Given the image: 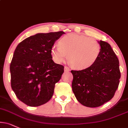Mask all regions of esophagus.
<instances>
[{"label": "esophagus", "instance_id": "obj_1", "mask_svg": "<svg viewBox=\"0 0 128 128\" xmlns=\"http://www.w3.org/2000/svg\"><path fill=\"white\" fill-rule=\"evenodd\" d=\"M64 72H69L70 71V69H69V68H68V66H64Z\"/></svg>", "mask_w": 128, "mask_h": 128}]
</instances>
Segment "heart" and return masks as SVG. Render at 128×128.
<instances>
[{"label": "heart", "instance_id": "heart-1", "mask_svg": "<svg viewBox=\"0 0 128 128\" xmlns=\"http://www.w3.org/2000/svg\"><path fill=\"white\" fill-rule=\"evenodd\" d=\"M101 46L95 39L76 34L64 36L59 45H53L50 50L52 59L60 64L67 58L74 68L83 70L91 67L97 60Z\"/></svg>", "mask_w": 128, "mask_h": 128}]
</instances>
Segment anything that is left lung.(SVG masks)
Here are the masks:
<instances>
[{"label": "left lung", "instance_id": "1", "mask_svg": "<svg viewBox=\"0 0 128 128\" xmlns=\"http://www.w3.org/2000/svg\"><path fill=\"white\" fill-rule=\"evenodd\" d=\"M101 53L91 67L81 70H71L72 88L81 104L97 108L111 100L118 89L120 78L119 62L109 44L98 41Z\"/></svg>", "mask_w": 128, "mask_h": 128}]
</instances>
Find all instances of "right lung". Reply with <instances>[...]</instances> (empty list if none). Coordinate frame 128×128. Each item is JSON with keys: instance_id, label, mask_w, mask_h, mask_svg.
Returning a JSON list of instances; mask_svg holds the SVG:
<instances>
[{"instance_id": "right-lung-1", "label": "right lung", "mask_w": 128, "mask_h": 128, "mask_svg": "<svg viewBox=\"0 0 128 128\" xmlns=\"http://www.w3.org/2000/svg\"><path fill=\"white\" fill-rule=\"evenodd\" d=\"M64 31L38 33L24 40L16 47L10 65L11 87L17 98L31 107L48 102L55 84L64 72L50 54L55 42Z\"/></svg>"}]
</instances>
